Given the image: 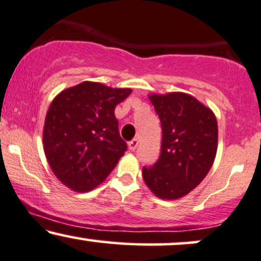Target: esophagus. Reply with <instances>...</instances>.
<instances>
[{"instance_id":"esophagus-1","label":"esophagus","mask_w":261,"mask_h":261,"mask_svg":"<svg viewBox=\"0 0 261 261\" xmlns=\"http://www.w3.org/2000/svg\"><path fill=\"white\" fill-rule=\"evenodd\" d=\"M138 144H139V140L138 139H132L130 142H128V148H129L130 151H134L137 149Z\"/></svg>"}]
</instances>
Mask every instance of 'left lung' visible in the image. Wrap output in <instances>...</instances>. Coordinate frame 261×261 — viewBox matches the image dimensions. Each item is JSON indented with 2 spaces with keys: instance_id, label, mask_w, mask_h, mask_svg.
I'll return each instance as SVG.
<instances>
[{
  "instance_id": "left-lung-1",
  "label": "left lung",
  "mask_w": 261,
  "mask_h": 261,
  "mask_svg": "<svg viewBox=\"0 0 261 261\" xmlns=\"http://www.w3.org/2000/svg\"><path fill=\"white\" fill-rule=\"evenodd\" d=\"M161 122L160 156L143 178L161 199H178L205 178L215 160L217 121L213 111L183 93L150 95Z\"/></svg>"
}]
</instances>
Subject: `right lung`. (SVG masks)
<instances>
[{"label":"right lung","instance_id":"1","mask_svg":"<svg viewBox=\"0 0 261 261\" xmlns=\"http://www.w3.org/2000/svg\"><path fill=\"white\" fill-rule=\"evenodd\" d=\"M130 93L83 82L55 97L45 119L44 150L61 182L88 192L111 173L127 150L115 107Z\"/></svg>","mask_w":261,"mask_h":261}]
</instances>
